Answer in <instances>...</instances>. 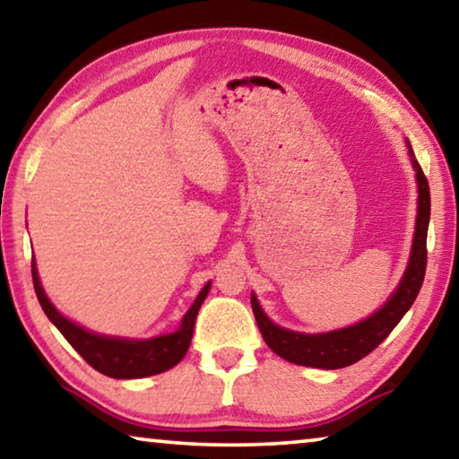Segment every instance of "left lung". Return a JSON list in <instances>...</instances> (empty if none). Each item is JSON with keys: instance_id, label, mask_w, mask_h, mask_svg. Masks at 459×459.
Instances as JSON below:
<instances>
[{"instance_id": "obj_1", "label": "left lung", "mask_w": 459, "mask_h": 459, "mask_svg": "<svg viewBox=\"0 0 459 459\" xmlns=\"http://www.w3.org/2000/svg\"><path fill=\"white\" fill-rule=\"evenodd\" d=\"M409 156L412 160V167L417 170L419 183V213L415 239H412L407 273H404L399 289H396L394 295L390 297L388 303L380 311L374 313L372 317L364 319L362 323H358V325L340 329V332L307 335L274 325L266 317L264 311L260 309L256 297H252V311L254 317H256L262 337H264L268 348L274 354L287 359V362L311 368H325V370H337V368L356 364L358 359L366 358L372 350H377L386 340L388 333L399 325L404 313L415 303L427 268V228H429L431 195L429 183H427L425 172L417 162L411 144Z\"/></svg>"}]
</instances>
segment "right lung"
Segmentation results:
<instances>
[{
  "instance_id": "1",
  "label": "right lung",
  "mask_w": 459,
  "mask_h": 459,
  "mask_svg": "<svg viewBox=\"0 0 459 459\" xmlns=\"http://www.w3.org/2000/svg\"><path fill=\"white\" fill-rule=\"evenodd\" d=\"M32 281H34L36 297H39L40 307L42 311L47 313V317L55 323L58 332L65 335V340L79 351L81 358L85 359L89 366L95 368L97 372H101L109 378H144L177 366L186 354V350H189L195 319H197V313L201 309L203 300H205L209 292V282H207L199 292V297L195 299L191 309L186 311L178 332L170 335L154 337V340H146V342H130V340H117V337L95 335L91 332H87V329L74 325V323H71L69 319H65L63 315L52 307L47 295H44L34 262H32Z\"/></svg>"
}]
</instances>
